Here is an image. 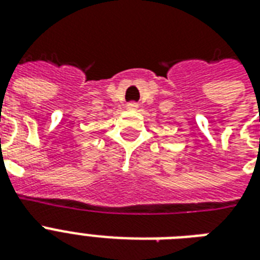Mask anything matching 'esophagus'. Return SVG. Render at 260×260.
I'll list each match as a JSON object with an SVG mask.
<instances>
[{"mask_svg": "<svg viewBox=\"0 0 260 260\" xmlns=\"http://www.w3.org/2000/svg\"><path fill=\"white\" fill-rule=\"evenodd\" d=\"M126 108H128V109H138V104H136V102H129V104H128V105H126Z\"/></svg>", "mask_w": 260, "mask_h": 260, "instance_id": "1", "label": "esophagus"}]
</instances>
